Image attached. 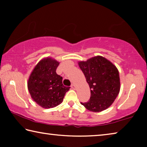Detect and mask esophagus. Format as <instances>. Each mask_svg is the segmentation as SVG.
Here are the masks:
<instances>
[{
    "label": "esophagus",
    "mask_w": 147,
    "mask_h": 147,
    "mask_svg": "<svg viewBox=\"0 0 147 147\" xmlns=\"http://www.w3.org/2000/svg\"><path fill=\"white\" fill-rule=\"evenodd\" d=\"M71 88L73 89H76V86L74 85V84H72V85H71Z\"/></svg>",
    "instance_id": "1"
}]
</instances>
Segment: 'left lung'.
Returning <instances> with one entry per match:
<instances>
[{"instance_id": "obj_1", "label": "left lung", "mask_w": 147, "mask_h": 147, "mask_svg": "<svg viewBox=\"0 0 147 147\" xmlns=\"http://www.w3.org/2000/svg\"><path fill=\"white\" fill-rule=\"evenodd\" d=\"M91 90L87 102H81L93 112H100L113 103L120 91V78L117 68L108 59L96 56L78 62Z\"/></svg>"}]
</instances>
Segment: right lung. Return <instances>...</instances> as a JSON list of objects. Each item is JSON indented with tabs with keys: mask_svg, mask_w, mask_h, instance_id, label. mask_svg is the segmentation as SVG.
<instances>
[{
	"mask_svg": "<svg viewBox=\"0 0 147 147\" xmlns=\"http://www.w3.org/2000/svg\"><path fill=\"white\" fill-rule=\"evenodd\" d=\"M59 62L47 57L39 61L28 80V89L32 98L43 108H54L63 102L70 87L64 86L63 78L56 74Z\"/></svg>",
	"mask_w": 147,
	"mask_h": 147,
	"instance_id": "add662e5",
	"label": "right lung"
}]
</instances>
